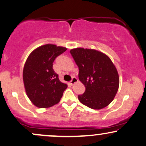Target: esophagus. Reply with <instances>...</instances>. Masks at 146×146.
I'll return each instance as SVG.
<instances>
[{
  "mask_svg": "<svg viewBox=\"0 0 146 146\" xmlns=\"http://www.w3.org/2000/svg\"><path fill=\"white\" fill-rule=\"evenodd\" d=\"M78 82V80L76 78L73 77L72 79V80L70 81V84L72 85H74V84H76V83H77Z\"/></svg>",
  "mask_w": 146,
  "mask_h": 146,
  "instance_id": "1",
  "label": "esophagus"
}]
</instances>
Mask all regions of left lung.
<instances>
[{
	"label": "left lung",
	"mask_w": 146,
	"mask_h": 146,
	"mask_svg": "<svg viewBox=\"0 0 146 146\" xmlns=\"http://www.w3.org/2000/svg\"><path fill=\"white\" fill-rule=\"evenodd\" d=\"M79 68L78 78L86 87L78 100L99 110L113 101L119 86L117 70L109 56L94 49L77 48L70 51Z\"/></svg>",
	"instance_id": "left-lung-1"
}]
</instances>
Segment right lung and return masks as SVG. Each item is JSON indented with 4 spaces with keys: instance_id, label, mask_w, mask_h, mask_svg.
Segmentation results:
<instances>
[{
    "instance_id": "1",
    "label": "right lung",
    "mask_w": 146,
    "mask_h": 146,
    "mask_svg": "<svg viewBox=\"0 0 146 146\" xmlns=\"http://www.w3.org/2000/svg\"><path fill=\"white\" fill-rule=\"evenodd\" d=\"M67 48L45 44L35 49L28 56L23 71L26 94L38 108H49L59 103L68 85L62 82L53 69L57 56Z\"/></svg>"
}]
</instances>
